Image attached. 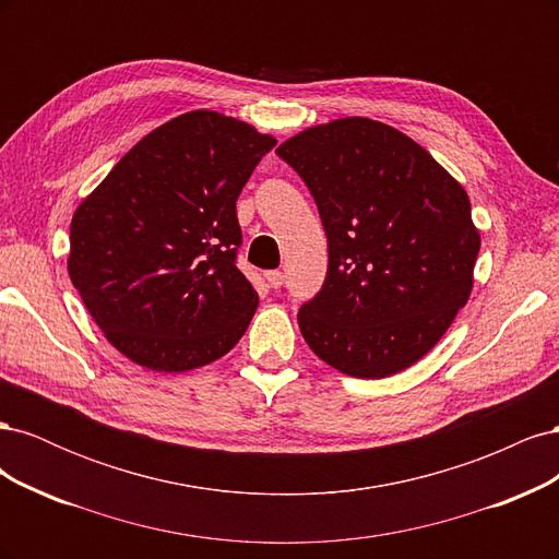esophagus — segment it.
Returning a JSON list of instances; mask_svg holds the SVG:
<instances>
[{"label":"esophagus","instance_id":"34e87169","mask_svg":"<svg viewBox=\"0 0 559 559\" xmlns=\"http://www.w3.org/2000/svg\"><path fill=\"white\" fill-rule=\"evenodd\" d=\"M265 282H267V286H273V289H280V286L284 284V275L280 273V270H270V273H265Z\"/></svg>","mask_w":559,"mask_h":559}]
</instances>
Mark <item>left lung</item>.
Here are the masks:
<instances>
[{
    "label": "left lung",
    "mask_w": 559,
    "mask_h": 559,
    "mask_svg": "<svg viewBox=\"0 0 559 559\" xmlns=\"http://www.w3.org/2000/svg\"><path fill=\"white\" fill-rule=\"evenodd\" d=\"M329 238L321 292L298 312L310 349L345 376L389 378L441 341L473 289L480 233L464 186L401 130L364 116L280 144Z\"/></svg>",
    "instance_id": "8db88e82"
}]
</instances>
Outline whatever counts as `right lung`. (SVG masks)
Segmentation results:
<instances>
[{"label":"right lung","mask_w":559,"mask_h":559,"mask_svg":"<svg viewBox=\"0 0 559 559\" xmlns=\"http://www.w3.org/2000/svg\"><path fill=\"white\" fill-rule=\"evenodd\" d=\"M273 134L210 109L151 130L72 216L67 273L107 341L158 373L222 359L259 294L235 202Z\"/></svg>","instance_id":"obj_1"}]
</instances>
